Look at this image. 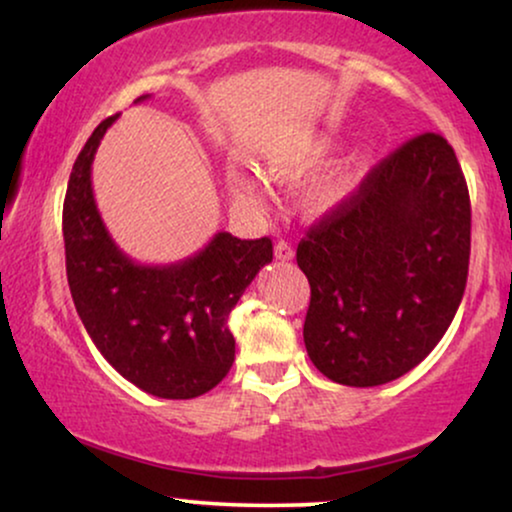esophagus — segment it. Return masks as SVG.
Segmentation results:
<instances>
[{
  "label": "esophagus",
  "mask_w": 512,
  "mask_h": 512,
  "mask_svg": "<svg viewBox=\"0 0 512 512\" xmlns=\"http://www.w3.org/2000/svg\"><path fill=\"white\" fill-rule=\"evenodd\" d=\"M275 256L279 258V261H291L293 256H296V251H293V247L289 242H277L275 244Z\"/></svg>",
  "instance_id": "1"
}]
</instances>
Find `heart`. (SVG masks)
I'll list each match as a JSON object with an SVG mask.
<instances>
[{
	"instance_id": "b5f03b06",
	"label": "heart",
	"mask_w": 512,
	"mask_h": 512,
	"mask_svg": "<svg viewBox=\"0 0 512 512\" xmlns=\"http://www.w3.org/2000/svg\"><path fill=\"white\" fill-rule=\"evenodd\" d=\"M333 151V142L328 137H312L303 144L291 146V149H279L265 156V170L279 181H298L307 174L319 170L326 163ZM368 170V158L359 156L352 163H347L340 170H335L326 177L314 181L305 191L303 205L312 216H326L338 212L345 202L352 198L359 188L363 174ZM230 191L235 198H240L249 205H258L263 200L261 184L254 174L247 170H233L228 174Z\"/></svg>"
}]
</instances>
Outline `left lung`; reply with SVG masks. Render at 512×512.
I'll use <instances>...</instances> for the list:
<instances>
[{
	"label": "left lung",
	"mask_w": 512,
	"mask_h": 512,
	"mask_svg": "<svg viewBox=\"0 0 512 512\" xmlns=\"http://www.w3.org/2000/svg\"><path fill=\"white\" fill-rule=\"evenodd\" d=\"M468 256L464 172L447 139L424 132L298 244L312 289L303 338L319 373L377 387L422 363L464 298Z\"/></svg>",
	"instance_id": "obj_1"
}]
</instances>
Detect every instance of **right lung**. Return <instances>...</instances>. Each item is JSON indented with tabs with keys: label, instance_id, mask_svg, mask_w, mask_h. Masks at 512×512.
I'll return each instance as SVG.
<instances>
[{
	"label": "right lung",
	"instance_id": "1",
	"mask_svg": "<svg viewBox=\"0 0 512 512\" xmlns=\"http://www.w3.org/2000/svg\"><path fill=\"white\" fill-rule=\"evenodd\" d=\"M144 100L149 95L135 102ZM116 118L97 125L69 174L62 207L69 291L90 340L125 380L172 401L202 396L233 366L228 314L272 261V242L216 233L184 261H132L111 240L90 181L97 146Z\"/></svg>",
	"mask_w": 512,
	"mask_h": 512
}]
</instances>
